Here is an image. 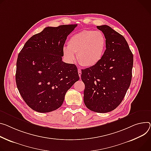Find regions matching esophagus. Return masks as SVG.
<instances>
[{
    "label": "esophagus",
    "mask_w": 151,
    "mask_h": 151,
    "mask_svg": "<svg viewBox=\"0 0 151 151\" xmlns=\"http://www.w3.org/2000/svg\"><path fill=\"white\" fill-rule=\"evenodd\" d=\"M78 75H79V77L81 78V70L80 69V68H78Z\"/></svg>",
    "instance_id": "esophagus-1"
}]
</instances>
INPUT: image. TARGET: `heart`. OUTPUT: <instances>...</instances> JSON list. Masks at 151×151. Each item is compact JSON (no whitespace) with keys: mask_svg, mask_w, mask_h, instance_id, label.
<instances>
[{"mask_svg":"<svg viewBox=\"0 0 151 151\" xmlns=\"http://www.w3.org/2000/svg\"><path fill=\"white\" fill-rule=\"evenodd\" d=\"M106 47V38L101 31L86 29L72 35L68 46L63 48L64 56L68 61L77 59L84 67H92L103 58Z\"/></svg>","mask_w":151,"mask_h":151,"instance_id":"b5f03b06","label":"heart"}]
</instances>
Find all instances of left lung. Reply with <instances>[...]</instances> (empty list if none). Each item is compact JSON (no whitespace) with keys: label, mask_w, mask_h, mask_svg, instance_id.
<instances>
[{"label":"left lung","mask_w":151,"mask_h":151,"mask_svg":"<svg viewBox=\"0 0 151 151\" xmlns=\"http://www.w3.org/2000/svg\"><path fill=\"white\" fill-rule=\"evenodd\" d=\"M106 38L104 55L96 65L82 70L84 102L91 111L105 113L124 98L132 79L133 55L123 35L107 25L97 26Z\"/></svg>","instance_id":"obj_1"}]
</instances>
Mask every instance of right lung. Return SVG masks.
I'll use <instances>...</instances> for the list:
<instances>
[{"mask_svg":"<svg viewBox=\"0 0 151 151\" xmlns=\"http://www.w3.org/2000/svg\"><path fill=\"white\" fill-rule=\"evenodd\" d=\"M76 26L47 27L27 41L19 54L17 87L35 111L49 113L60 108L67 90L79 79L76 66L62 61L67 37Z\"/></svg>","mask_w":151,"mask_h":151,"instance_id":"add662e5","label":"right lung"}]
</instances>
